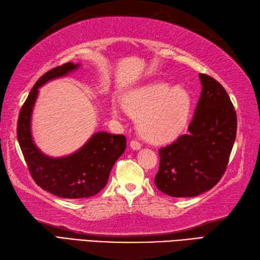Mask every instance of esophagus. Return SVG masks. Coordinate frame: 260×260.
<instances>
[{
	"label": "esophagus",
	"mask_w": 260,
	"mask_h": 260,
	"mask_svg": "<svg viewBox=\"0 0 260 260\" xmlns=\"http://www.w3.org/2000/svg\"><path fill=\"white\" fill-rule=\"evenodd\" d=\"M130 148H131L132 150H139V149H141L140 142H138V141H136V140H132V141L130 142Z\"/></svg>",
	"instance_id": "obj_1"
}]
</instances>
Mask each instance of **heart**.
Returning <instances> with one entry per match:
<instances>
[{
	"instance_id": "heart-1",
	"label": "heart",
	"mask_w": 260,
	"mask_h": 260,
	"mask_svg": "<svg viewBox=\"0 0 260 260\" xmlns=\"http://www.w3.org/2000/svg\"><path fill=\"white\" fill-rule=\"evenodd\" d=\"M123 109L134 118L140 135L149 142L167 143L180 136L191 109L190 95L181 86L170 88L164 82L148 84L132 91L123 101ZM121 108L111 107L120 118Z\"/></svg>"
}]
</instances>
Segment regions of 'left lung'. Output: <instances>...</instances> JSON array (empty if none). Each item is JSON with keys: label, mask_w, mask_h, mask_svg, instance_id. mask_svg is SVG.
<instances>
[{"label": "left lung", "mask_w": 260, "mask_h": 260, "mask_svg": "<svg viewBox=\"0 0 260 260\" xmlns=\"http://www.w3.org/2000/svg\"><path fill=\"white\" fill-rule=\"evenodd\" d=\"M201 93L188 134L159 150L154 183L170 197H196L220 180L237 132V115L223 86L199 73Z\"/></svg>", "instance_id": "obj_1"}]
</instances>
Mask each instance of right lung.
<instances>
[{
  "label": "right lung",
  "mask_w": 260,
  "mask_h": 260,
  "mask_svg": "<svg viewBox=\"0 0 260 260\" xmlns=\"http://www.w3.org/2000/svg\"><path fill=\"white\" fill-rule=\"evenodd\" d=\"M79 68V63L69 62L43 74L28 93L17 121V140L34 181L45 191L67 199L89 198L101 191L126 146L124 136L99 131L77 151L53 158L44 154L34 143L31 120L39 88Z\"/></svg>",
  "instance_id": "add662e5"
}]
</instances>
